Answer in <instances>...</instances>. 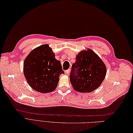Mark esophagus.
I'll return each mask as SVG.
<instances>
[{
    "label": "esophagus",
    "mask_w": 133,
    "mask_h": 133,
    "mask_svg": "<svg viewBox=\"0 0 133 133\" xmlns=\"http://www.w3.org/2000/svg\"><path fill=\"white\" fill-rule=\"evenodd\" d=\"M70 69H68V70H67L65 71V74H66V75H69V74H70Z\"/></svg>",
    "instance_id": "obj_1"
}]
</instances>
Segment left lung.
<instances>
[{
	"label": "left lung",
	"mask_w": 133,
	"mask_h": 133,
	"mask_svg": "<svg viewBox=\"0 0 133 133\" xmlns=\"http://www.w3.org/2000/svg\"><path fill=\"white\" fill-rule=\"evenodd\" d=\"M107 73L106 66L92 50H82L72 65L70 80L74 89L79 92H91L102 84Z\"/></svg>",
	"instance_id": "8db88e82"
}]
</instances>
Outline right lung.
Masks as SVG:
<instances>
[{
	"label": "right lung",
	"instance_id": "obj_1",
	"mask_svg": "<svg viewBox=\"0 0 133 133\" xmlns=\"http://www.w3.org/2000/svg\"><path fill=\"white\" fill-rule=\"evenodd\" d=\"M24 76L32 89L41 93H48L56 89L60 75L64 74L59 61L48 44L34 49L25 59Z\"/></svg>",
	"mask_w": 133,
	"mask_h": 133
}]
</instances>
